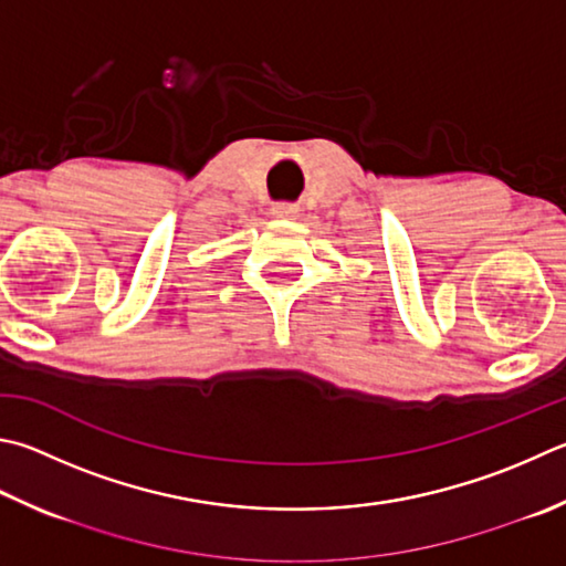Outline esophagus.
I'll use <instances>...</instances> for the list:
<instances>
[{
    "instance_id": "esophagus-1",
    "label": "esophagus",
    "mask_w": 566,
    "mask_h": 566,
    "mask_svg": "<svg viewBox=\"0 0 566 566\" xmlns=\"http://www.w3.org/2000/svg\"><path fill=\"white\" fill-rule=\"evenodd\" d=\"M272 214L274 218H284V220H294L296 214H300V210L294 208V205H286V202H280V205H274L272 208Z\"/></svg>"
}]
</instances>
